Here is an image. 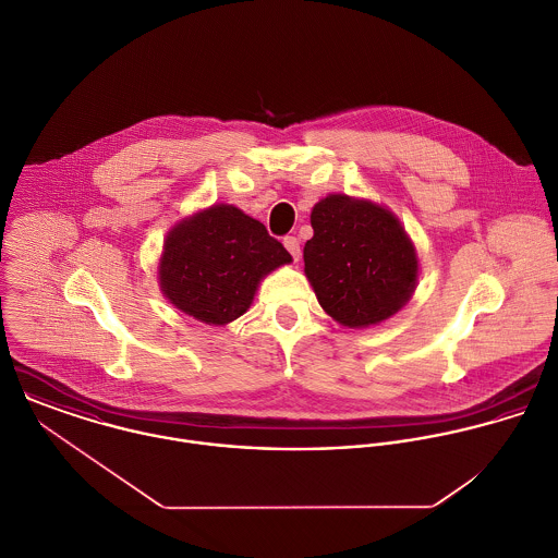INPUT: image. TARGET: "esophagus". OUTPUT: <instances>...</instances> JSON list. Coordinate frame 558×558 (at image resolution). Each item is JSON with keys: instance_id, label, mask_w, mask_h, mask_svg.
Returning a JSON list of instances; mask_svg holds the SVG:
<instances>
[{"instance_id": "obj_1", "label": "esophagus", "mask_w": 558, "mask_h": 558, "mask_svg": "<svg viewBox=\"0 0 558 558\" xmlns=\"http://www.w3.org/2000/svg\"><path fill=\"white\" fill-rule=\"evenodd\" d=\"M283 246L290 251V255L299 262V257H301V242H299V239L296 236H286L283 239Z\"/></svg>"}]
</instances>
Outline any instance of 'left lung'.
<instances>
[{
	"label": "left lung",
	"instance_id": "left-lung-1",
	"mask_svg": "<svg viewBox=\"0 0 558 558\" xmlns=\"http://www.w3.org/2000/svg\"><path fill=\"white\" fill-rule=\"evenodd\" d=\"M305 275L319 307L345 328L393 318L418 283L416 246L383 204L328 193L312 210Z\"/></svg>",
	"mask_w": 558,
	"mask_h": 558
}]
</instances>
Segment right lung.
<instances>
[{"label": "right lung", "instance_id": "right-lung-1", "mask_svg": "<svg viewBox=\"0 0 558 558\" xmlns=\"http://www.w3.org/2000/svg\"><path fill=\"white\" fill-rule=\"evenodd\" d=\"M290 262L286 246L257 219L234 204H213L171 226L157 277L178 312L226 326L251 307L262 279Z\"/></svg>", "mask_w": 558, "mask_h": 558}]
</instances>
